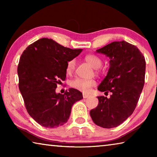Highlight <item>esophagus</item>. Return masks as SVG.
Wrapping results in <instances>:
<instances>
[{
    "label": "esophagus",
    "mask_w": 157,
    "mask_h": 157,
    "mask_svg": "<svg viewBox=\"0 0 157 157\" xmlns=\"http://www.w3.org/2000/svg\"><path fill=\"white\" fill-rule=\"evenodd\" d=\"M89 95L86 94H83V98H89Z\"/></svg>",
    "instance_id": "esophagus-1"
}]
</instances>
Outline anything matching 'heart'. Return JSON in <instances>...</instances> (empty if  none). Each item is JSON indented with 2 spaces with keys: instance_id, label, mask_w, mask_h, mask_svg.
Here are the masks:
<instances>
[{
  "instance_id": "heart-1",
  "label": "heart",
  "mask_w": 157,
  "mask_h": 157,
  "mask_svg": "<svg viewBox=\"0 0 157 157\" xmlns=\"http://www.w3.org/2000/svg\"><path fill=\"white\" fill-rule=\"evenodd\" d=\"M84 59L89 63L93 68H97L96 72H99V68L102 64V61L98 56L94 54H89L85 56ZM75 69V60L72 59L67 62L66 67V71L68 74L73 73ZM70 85L73 88L78 89L84 93H88L90 89L95 85V82L94 79H85L82 78H75L71 82Z\"/></svg>"
}]
</instances>
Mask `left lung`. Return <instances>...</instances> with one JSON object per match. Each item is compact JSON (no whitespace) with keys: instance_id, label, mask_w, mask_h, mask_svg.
I'll use <instances>...</instances> for the list:
<instances>
[{"instance_id":"left-lung-1","label":"left lung","mask_w":157,"mask_h":157,"mask_svg":"<svg viewBox=\"0 0 157 157\" xmlns=\"http://www.w3.org/2000/svg\"><path fill=\"white\" fill-rule=\"evenodd\" d=\"M109 57L107 76L98 86L109 98L98 96L97 107L90 111L93 121L103 128L120 125L136 108L145 83V59L136 46L114 41L96 50Z\"/></svg>"}]
</instances>
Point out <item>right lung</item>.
<instances>
[{
	"mask_svg": "<svg viewBox=\"0 0 157 157\" xmlns=\"http://www.w3.org/2000/svg\"><path fill=\"white\" fill-rule=\"evenodd\" d=\"M82 51L42 38L28 46L21 55L17 68L18 87L28 113L41 126L63 125L74 103L83 98L80 91L73 88L64 94L55 92L57 84L65 80L67 62Z\"/></svg>",
	"mask_w": 157,
	"mask_h": 157,
	"instance_id": "1",
	"label": "right lung"
}]
</instances>
